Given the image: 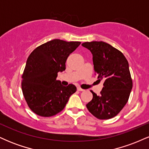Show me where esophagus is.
<instances>
[{
    "label": "esophagus",
    "instance_id": "obj_1",
    "mask_svg": "<svg viewBox=\"0 0 149 149\" xmlns=\"http://www.w3.org/2000/svg\"><path fill=\"white\" fill-rule=\"evenodd\" d=\"M77 90H78V91H80V92H83V91H85V90H83V89L80 88V87H78V88H77Z\"/></svg>",
    "mask_w": 149,
    "mask_h": 149
}]
</instances>
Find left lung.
<instances>
[{
    "label": "left lung",
    "mask_w": 149,
    "mask_h": 149,
    "mask_svg": "<svg viewBox=\"0 0 149 149\" xmlns=\"http://www.w3.org/2000/svg\"><path fill=\"white\" fill-rule=\"evenodd\" d=\"M82 45L91 52L95 75L104 81L100 95L91 91L93 98L86 107L97 118H112L127 104L132 88L128 61L120 51L105 42H85Z\"/></svg>",
    "instance_id": "obj_1"
}]
</instances>
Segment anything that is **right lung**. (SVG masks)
<instances>
[{
    "mask_svg": "<svg viewBox=\"0 0 149 149\" xmlns=\"http://www.w3.org/2000/svg\"><path fill=\"white\" fill-rule=\"evenodd\" d=\"M80 43L54 39L37 47L29 56L22 89L29 107L36 114L42 117L56 115L76 92L74 85L63 86L56 78L58 72L66 69L68 57Z\"/></svg>",
    "mask_w": 149,
    "mask_h": 149,
    "instance_id": "add662e5",
    "label": "right lung"
}]
</instances>
